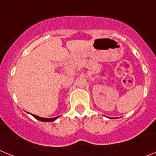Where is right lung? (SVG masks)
Listing matches in <instances>:
<instances>
[{
  "instance_id": "add662e5",
  "label": "right lung",
  "mask_w": 156,
  "mask_h": 156,
  "mask_svg": "<svg viewBox=\"0 0 156 156\" xmlns=\"http://www.w3.org/2000/svg\"><path fill=\"white\" fill-rule=\"evenodd\" d=\"M33 116H34L36 119H38V120H40V121H42V122H52V121H54V120H56L58 117H59V116H57V117H54V118H42V117L37 116V115H33Z\"/></svg>"
}]
</instances>
